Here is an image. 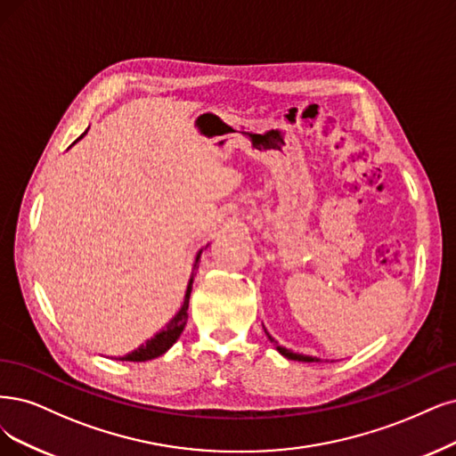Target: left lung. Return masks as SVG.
I'll use <instances>...</instances> for the list:
<instances>
[{"label":"left lung","instance_id":"8db88e82","mask_svg":"<svg viewBox=\"0 0 456 456\" xmlns=\"http://www.w3.org/2000/svg\"><path fill=\"white\" fill-rule=\"evenodd\" d=\"M265 329V327H263ZM265 332H266V329H265ZM266 336H268V340H271L274 346H276V349L281 353V355L285 357V359H289V361H302V362H317L319 359H315V357H310V355H302V353H293L291 349H288V347H281V346H278V342L273 338L271 334L266 332Z\"/></svg>","mask_w":456,"mask_h":456}]
</instances>
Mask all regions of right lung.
<instances>
[{"label":"right lung","mask_w":456,"mask_h":456,"mask_svg":"<svg viewBox=\"0 0 456 456\" xmlns=\"http://www.w3.org/2000/svg\"><path fill=\"white\" fill-rule=\"evenodd\" d=\"M84 134H86V131H84L77 141H80V139L84 137ZM77 141H75V142H77ZM75 142H73V144H75ZM207 246H208V244H207ZM200 254H202V249H199V254H197V257H195L193 271L197 268V263H199ZM191 288H193V274H191V278H190L188 289H185L183 302H182L180 310L176 312V315L171 319V322H168V323L163 327V330H159V332L154 336V338L146 340L142 346H139V347L134 349V351H131V353H127V355L120 357V361H131V362H144V361H151V359H156V357L163 355L165 351H168V349L173 347V344L180 338V334H182V330H183L185 323H188V306H190Z\"/></svg>","instance_id":"right-lung-1"}]
</instances>
